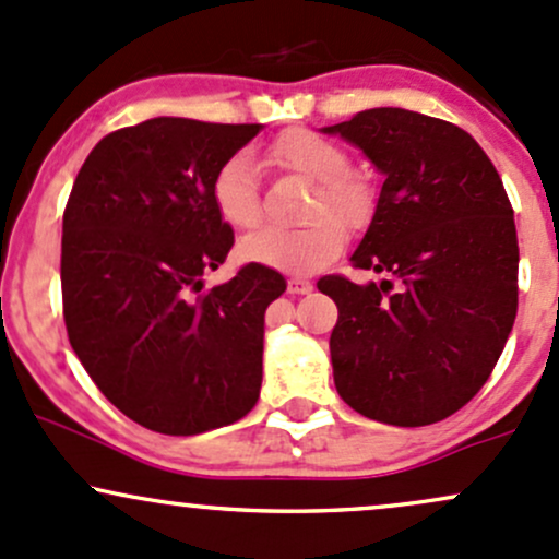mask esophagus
Returning a JSON list of instances; mask_svg holds the SVG:
<instances>
[{
    "instance_id": "34e87169",
    "label": "esophagus",
    "mask_w": 559,
    "mask_h": 559,
    "mask_svg": "<svg viewBox=\"0 0 559 559\" xmlns=\"http://www.w3.org/2000/svg\"><path fill=\"white\" fill-rule=\"evenodd\" d=\"M310 292H312V284L308 278H299V275L289 278V294H310Z\"/></svg>"
}]
</instances>
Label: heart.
Here are the masks:
<instances>
[{"label":"heart","mask_w":559,"mask_h":559,"mask_svg":"<svg viewBox=\"0 0 559 559\" xmlns=\"http://www.w3.org/2000/svg\"><path fill=\"white\" fill-rule=\"evenodd\" d=\"M273 167L294 171L312 182L299 228H262L238 243L241 260L286 273H312L340 254L345 228H358L371 212V190L347 171L349 156L334 140L310 130H292L270 145ZM212 204L223 223L236 230L254 228L262 219L257 164L249 153H233L212 177Z\"/></svg>","instance_id":"1"}]
</instances>
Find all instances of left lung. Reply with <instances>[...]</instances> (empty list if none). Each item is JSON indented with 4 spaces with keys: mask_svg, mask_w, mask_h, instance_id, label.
<instances>
[{
    "mask_svg": "<svg viewBox=\"0 0 559 559\" xmlns=\"http://www.w3.org/2000/svg\"><path fill=\"white\" fill-rule=\"evenodd\" d=\"M321 132L384 177L349 262L388 278L318 281L340 310L329 340L336 392L384 425H432L486 384L518 316L507 190L472 134L416 110H360Z\"/></svg>",
    "mask_w": 559,
    "mask_h": 559,
    "instance_id": "8db88e82",
    "label": "left lung"
}]
</instances>
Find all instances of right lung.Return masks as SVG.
Wrapping results in <instances>:
<instances>
[{
    "mask_svg": "<svg viewBox=\"0 0 559 559\" xmlns=\"http://www.w3.org/2000/svg\"><path fill=\"white\" fill-rule=\"evenodd\" d=\"M262 124L158 116L110 132L63 212V318L97 390L162 435H201L254 408L265 310L284 275L249 262L204 292L233 247L212 177Z\"/></svg>",
    "mask_w": 559,
    "mask_h": 559,
    "instance_id": "1",
    "label": "right lung"
}]
</instances>
